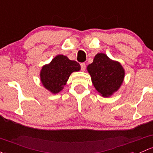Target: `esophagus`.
I'll return each instance as SVG.
<instances>
[{"instance_id": "34e87169", "label": "esophagus", "mask_w": 153, "mask_h": 153, "mask_svg": "<svg viewBox=\"0 0 153 153\" xmlns=\"http://www.w3.org/2000/svg\"><path fill=\"white\" fill-rule=\"evenodd\" d=\"M81 70L82 71H84L86 70V64L85 63H81Z\"/></svg>"}]
</instances>
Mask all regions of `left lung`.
<instances>
[{"instance_id":"8db88e82","label":"left lung","mask_w":153,"mask_h":153,"mask_svg":"<svg viewBox=\"0 0 153 153\" xmlns=\"http://www.w3.org/2000/svg\"><path fill=\"white\" fill-rule=\"evenodd\" d=\"M93 86L102 97H109L121 87L125 78V70L117 61L106 54L99 53L91 64L87 66Z\"/></svg>"}]
</instances>
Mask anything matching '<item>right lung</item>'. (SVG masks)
I'll return each instance as SVG.
<instances>
[{
    "instance_id": "obj_1",
    "label": "right lung",
    "mask_w": 153,
    "mask_h": 153,
    "mask_svg": "<svg viewBox=\"0 0 153 153\" xmlns=\"http://www.w3.org/2000/svg\"><path fill=\"white\" fill-rule=\"evenodd\" d=\"M81 66L75 61L70 60L64 55H58L40 70V81L42 86L52 94H58L67 84L72 72H78Z\"/></svg>"
}]
</instances>
